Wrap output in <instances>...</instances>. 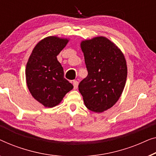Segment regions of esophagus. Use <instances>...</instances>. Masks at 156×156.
I'll return each mask as SVG.
<instances>
[{
	"instance_id": "34e87169",
	"label": "esophagus",
	"mask_w": 156,
	"mask_h": 156,
	"mask_svg": "<svg viewBox=\"0 0 156 156\" xmlns=\"http://www.w3.org/2000/svg\"><path fill=\"white\" fill-rule=\"evenodd\" d=\"M73 89L76 90L78 88V82L77 80H73Z\"/></svg>"
}]
</instances>
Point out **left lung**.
<instances>
[{"mask_svg":"<svg viewBox=\"0 0 156 156\" xmlns=\"http://www.w3.org/2000/svg\"><path fill=\"white\" fill-rule=\"evenodd\" d=\"M87 76L78 90L85 105L97 113L111 108L121 97L127 77V66L121 49L105 37L80 42Z\"/></svg>","mask_w":156,"mask_h":156,"instance_id":"8db88e82","label":"left lung"}]
</instances>
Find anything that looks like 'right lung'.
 Here are the masks:
<instances>
[{"label":"right lung","instance_id":"right-lung-1","mask_svg":"<svg viewBox=\"0 0 156 156\" xmlns=\"http://www.w3.org/2000/svg\"><path fill=\"white\" fill-rule=\"evenodd\" d=\"M67 38L49 36L37 44L25 69L27 86L32 97L45 107L58 105L73 88L63 76L57 55L69 42Z\"/></svg>","mask_w":156,"mask_h":156}]
</instances>
